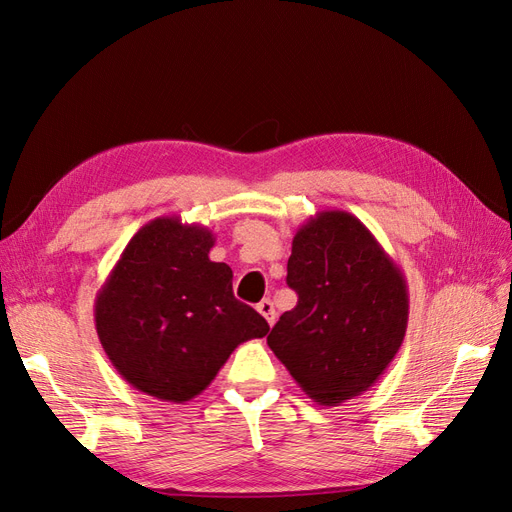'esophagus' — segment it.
<instances>
[{"label":"esophagus","mask_w":512,"mask_h":512,"mask_svg":"<svg viewBox=\"0 0 512 512\" xmlns=\"http://www.w3.org/2000/svg\"><path fill=\"white\" fill-rule=\"evenodd\" d=\"M258 312L265 316V320L269 322V327H273L275 324V320H277V314H275V307H273V303L269 301V299H262L260 303H258Z\"/></svg>","instance_id":"esophagus-1"}]
</instances>
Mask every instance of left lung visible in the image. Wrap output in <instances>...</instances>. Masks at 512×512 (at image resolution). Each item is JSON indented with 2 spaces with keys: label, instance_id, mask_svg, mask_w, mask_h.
I'll return each mask as SVG.
<instances>
[{
  "label": "left lung",
  "instance_id": "8db88e82",
  "mask_svg": "<svg viewBox=\"0 0 512 512\" xmlns=\"http://www.w3.org/2000/svg\"><path fill=\"white\" fill-rule=\"evenodd\" d=\"M286 282L299 301L267 337L273 354L322 406L367 391L404 344V271L359 218L327 209L294 232Z\"/></svg>",
  "mask_w": 512,
  "mask_h": 512
}]
</instances>
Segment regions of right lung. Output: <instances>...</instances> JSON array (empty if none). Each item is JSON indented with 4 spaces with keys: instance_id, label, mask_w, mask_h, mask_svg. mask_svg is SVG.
<instances>
[{
    "instance_id": "obj_1",
    "label": "right lung",
    "mask_w": 512,
    "mask_h": 512,
    "mask_svg": "<svg viewBox=\"0 0 512 512\" xmlns=\"http://www.w3.org/2000/svg\"><path fill=\"white\" fill-rule=\"evenodd\" d=\"M215 235L177 215L128 241L96 294L100 344L136 391L183 404L203 393L239 344L269 333L232 294L226 262L209 260Z\"/></svg>"
}]
</instances>
